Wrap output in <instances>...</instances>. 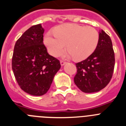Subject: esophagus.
Segmentation results:
<instances>
[{
  "mask_svg": "<svg viewBox=\"0 0 126 126\" xmlns=\"http://www.w3.org/2000/svg\"><path fill=\"white\" fill-rule=\"evenodd\" d=\"M60 63H61V66H63V65H64L66 63V61H63V60H60Z\"/></svg>",
  "mask_w": 126,
  "mask_h": 126,
  "instance_id": "34e87169",
  "label": "esophagus"
}]
</instances>
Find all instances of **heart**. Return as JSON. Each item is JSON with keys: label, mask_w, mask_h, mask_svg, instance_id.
Returning a JSON list of instances; mask_svg holds the SVG:
<instances>
[{"label": "heart", "mask_w": 126, "mask_h": 126, "mask_svg": "<svg viewBox=\"0 0 126 126\" xmlns=\"http://www.w3.org/2000/svg\"><path fill=\"white\" fill-rule=\"evenodd\" d=\"M99 39V32L94 27L67 23L59 27L54 34H46L44 43L53 55H59L67 44L68 55L74 60L81 61L95 51Z\"/></svg>", "instance_id": "obj_1"}]
</instances>
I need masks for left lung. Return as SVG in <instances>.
<instances>
[{
    "label": "left lung",
    "mask_w": 126,
    "mask_h": 126,
    "mask_svg": "<svg viewBox=\"0 0 126 126\" xmlns=\"http://www.w3.org/2000/svg\"><path fill=\"white\" fill-rule=\"evenodd\" d=\"M114 65L115 57L112 40L101 30L95 51L87 59L76 63L77 72L74 82L84 93L99 92L110 82Z\"/></svg>",
    "instance_id": "left-lung-1"
}]
</instances>
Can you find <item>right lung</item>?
Segmentation results:
<instances>
[{"label": "right lung", "mask_w": 126, "mask_h": 126, "mask_svg": "<svg viewBox=\"0 0 126 126\" xmlns=\"http://www.w3.org/2000/svg\"><path fill=\"white\" fill-rule=\"evenodd\" d=\"M44 32L41 24L30 27L17 40L13 53L12 67L17 82L32 95L45 94L61 68L59 60L47 53Z\"/></svg>", "instance_id": "add662e5"}]
</instances>
